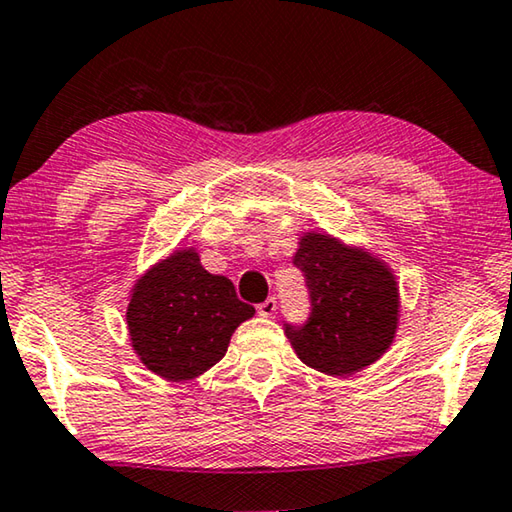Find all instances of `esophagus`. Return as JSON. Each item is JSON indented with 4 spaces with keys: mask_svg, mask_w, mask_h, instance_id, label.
I'll list each match as a JSON object with an SVG mask.
<instances>
[{
    "mask_svg": "<svg viewBox=\"0 0 512 512\" xmlns=\"http://www.w3.org/2000/svg\"><path fill=\"white\" fill-rule=\"evenodd\" d=\"M256 309H258V313H261V316L270 318V316H274V311H277V300H274V297H267V300L263 304H258Z\"/></svg>",
    "mask_w": 512,
    "mask_h": 512,
    "instance_id": "34e87169",
    "label": "esophagus"
}]
</instances>
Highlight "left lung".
Listing matches in <instances>:
<instances>
[{
  "label": "left lung",
  "instance_id": "8db88e82",
  "mask_svg": "<svg viewBox=\"0 0 512 512\" xmlns=\"http://www.w3.org/2000/svg\"><path fill=\"white\" fill-rule=\"evenodd\" d=\"M293 263L304 272L311 297L309 320L286 325L295 355L334 377L375 364L398 329L400 293L391 267L371 251L318 231L302 235Z\"/></svg>",
  "mask_w": 512,
  "mask_h": 512
}]
</instances>
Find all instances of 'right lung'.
Returning <instances> with one entry per match:
<instances>
[{
  "label": "right lung",
  "instance_id": "right-lung-1",
  "mask_svg": "<svg viewBox=\"0 0 512 512\" xmlns=\"http://www.w3.org/2000/svg\"><path fill=\"white\" fill-rule=\"evenodd\" d=\"M254 313L238 300L231 279L210 274L199 251L185 247L141 274L125 322L141 364L164 380L185 382L215 366Z\"/></svg>",
  "mask_w": 512,
  "mask_h": 512
}]
</instances>
